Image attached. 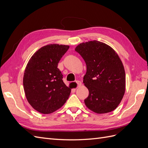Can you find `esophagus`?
I'll list each match as a JSON object with an SVG mask.
<instances>
[{"label": "esophagus", "mask_w": 148, "mask_h": 148, "mask_svg": "<svg viewBox=\"0 0 148 148\" xmlns=\"http://www.w3.org/2000/svg\"><path fill=\"white\" fill-rule=\"evenodd\" d=\"M76 83H77V87H79L82 85V82L80 81H77L76 82Z\"/></svg>", "instance_id": "obj_1"}]
</instances>
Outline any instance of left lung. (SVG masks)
Returning <instances> with one entry per match:
<instances>
[{
  "mask_svg": "<svg viewBox=\"0 0 148 148\" xmlns=\"http://www.w3.org/2000/svg\"><path fill=\"white\" fill-rule=\"evenodd\" d=\"M86 65L83 83L89 90L84 99L89 109L97 114L110 112L119 105L125 91V72L122 61L106 44L91 41L75 48Z\"/></svg>",
  "mask_w": 148,
  "mask_h": 148,
  "instance_id": "8db88e82",
  "label": "left lung"
}]
</instances>
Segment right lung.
<instances>
[{
	"mask_svg": "<svg viewBox=\"0 0 148 148\" xmlns=\"http://www.w3.org/2000/svg\"><path fill=\"white\" fill-rule=\"evenodd\" d=\"M69 46L49 44L31 57L23 76V87L29 104L40 113L48 114L63 106L71 89L63 82L58 64Z\"/></svg>",
	"mask_w": 148,
	"mask_h": 148,
	"instance_id": "right-lung-1",
	"label": "right lung"
}]
</instances>
